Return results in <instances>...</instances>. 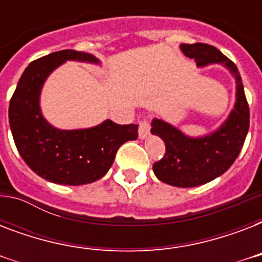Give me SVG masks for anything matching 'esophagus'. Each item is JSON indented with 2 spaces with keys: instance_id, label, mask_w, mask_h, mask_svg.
Wrapping results in <instances>:
<instances>
[{
  "instance_id": "obj_1",
  "label": "esophagus",
  "mask_w": 262,
  "mask_h": 262,
  "mask_svg": "<svg viewBox=\"0 0 262 262\" xmlns=\"http://www.w3.org/2000/svg\"><path fill=\"white\" fill-rule=\"evenodd\" d=\"M149 129H151V125H149V121L147 118H143L139 122V136L140 139H145L148 135H149Z\"/></svg>"
}]
</instances>
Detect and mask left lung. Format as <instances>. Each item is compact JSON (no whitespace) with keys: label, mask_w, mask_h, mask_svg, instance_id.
Here are the masks:
<instances>
[{"label":"left lung","mask_w":262,"mask_h":262,"mask_svg":"<svg viewBox=\"0 0 262 262\" xmlns=\"http://www.w3.org/2000/svg\"><path fill=\"white\" fill-rule=\"evenodd\" d=\"M181 49L197 67L219 62L230 69L236 80V103L219 130L205 137L190 139L168 123L154 119L152 135L159 136L166 154L154 163V172L164 183L178 187H193L211 182L224 174L239 155L249 130L250 113L238 68L215 46L207 43H182Z\"/></svg>","instance_id":"left-lung-1"}]
</instances>
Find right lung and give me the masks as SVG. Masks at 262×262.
Wrapping results in <instances>:
<instances>
[{
    "mask_svg": "<svg viewBox=\"0 0 262 262\" xmlns=\"http://www.w3.org/2000/svg\"><path fill=\"white\" fill-rule=\"evenodd\" d=\"M67 59L98 62L84 51L61 50L38 58L26 68L9 103V123L23 160L46 181L59 185H85L110 170L123 143L136 140L139 126L107 119L83 130H59L46 122L39 108L45 80Z\"/></svg>",
    "mask_w": 262,
    "mask_h": 262,
    "instance_id": "1",
    "label": "right lung"
}]
</instances>
